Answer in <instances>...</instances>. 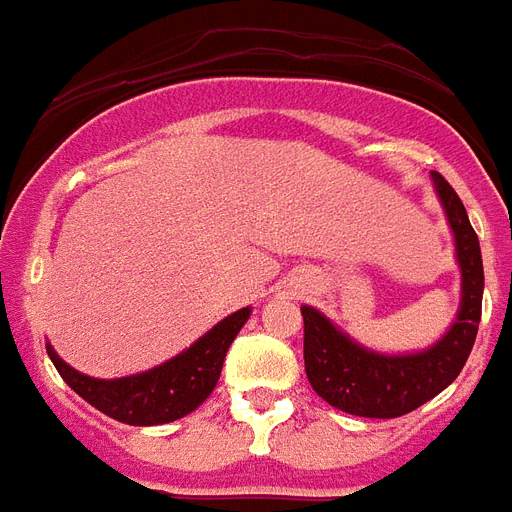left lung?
<instances>
[{"label": "left lung", "mask_w": 512, "mask_h": 512, "mask_svg": "<svg viewBox=\"0 0 512 512\" xmlns=\"http://www.w3.org/2000/svg\"><path fill=\"white\" fill-rule=\"evenodd\" d=\"M447 222L455 235V253L463 275V296L455 322L439 341L415 354H380L335 327L314 306L304 314V365L312 388L341 412L359 418H399L441 394L460 375L476 343L484 298L481 245L468 222L463 200L447 179L433 171Z\"/></svg>", "instance_id": "left-lung-1"}]
</instances>
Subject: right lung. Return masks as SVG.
Listing matches in <instances>:
<instances>
[{
    "instance_id": "1",
    "label": "right lung",
    "mask_w": 512,
    "mask_h": 512,
    "mask_svg": "<svg viewBox=\"0 0 512 512\" xmlns=\"http://www.w3.org/2000/svg\"><path fill=\"white\" fill-rule=\"evenodd\" d=\"M248 317L251 309L245 306L240 312L224 317L206 335H200L190 349L171 357L169 362L126 378H89L84 372L65 365L49 343L47 354L60 378L108 418L126 425H163L190 415L211 396L216 380L222 375L227 349Z\"/></svg>"
}]
</instances>
